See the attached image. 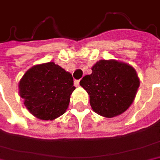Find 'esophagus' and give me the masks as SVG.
<instances>
[{
	"mask_svg": "<svg viewBox=\"0 0 160 160\" xmlns=\"http://www.w3.org/2000/svg\"><path fill=\"white\" fill-rule=\"evenodd\" d=\"M74 85L75 86H79L80 85V80H74Z\"/></svg>",
	"mask_w": 160,
	"mask_h": 160,
	"instance_id": "obj_1",
	"label": "esophagus"
}]
</instances>
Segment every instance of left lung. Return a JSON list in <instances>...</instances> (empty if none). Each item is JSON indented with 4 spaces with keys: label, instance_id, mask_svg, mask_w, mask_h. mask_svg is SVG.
Masks as SVG:
<instances>
[{
    "label": "left lung",
    "instance_id": "obj_1",
    "mask_svg": "<svg viewBox=\"0 0 160 160\" xmlns=\"http://www.w3.org/2000/svg\"><path fill=\"white\" fill-rule=\"evenodd\" d=\"M91 70L92 73L84 76L80 84L89 95L94 112L108 118L125 112L140 87L135 69L116 60H100Z\"/></svg>",
    "mask_w": 160,
    "mask_h": 160
}]
</instances>
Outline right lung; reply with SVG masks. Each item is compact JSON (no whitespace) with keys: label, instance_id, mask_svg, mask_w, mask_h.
Instances as JSON below:
<instances>
[{"label":"right lung","instance_id":"1","mask_svg":"<svg viewBox=\"0 0 160 160\" xmlns=\"http://www.w3.org/2000/svg\"><path fill=\"white\" fill-rule=\"evenodd\" d=\"M74 89L72 74L52 62L31 67L18 83L26 108L35 117L46 121L66 112Z\"/></svg>","mask_w":160,"mask_h":160}]
</instances>
